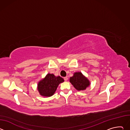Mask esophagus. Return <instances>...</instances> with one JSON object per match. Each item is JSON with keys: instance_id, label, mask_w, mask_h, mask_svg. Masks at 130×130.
<instances>
[{"instance_id": "esophagus-1", "label": "esophagus", "mask_w": 130, "mask_h": 130, "mask_svg": "<svg viewBox=\"0 0 130 130\" xmlns=\"http://www.w3.org/2000/svg\"><path fill=\"white\" fill-rule=\"evenodd\" d=\"M64 80H65V81H67L68 80V78H67V77H64Z\"/></svg>"}]
</instances>
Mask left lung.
Segmentation results:
<instances>
[{
	"label": "left lung",
	"mask_w": 130,
	"mask_h": 130,
	"mask_svg": "<svg viewBox=\"0 0 130 130\" xmlns=\"http://www.w3.org/2000/svg\"><path fill=\"white\" fill-rule=\"evenodd\" d=\"M69 82L79 91L85 90L90 85L89 80L83 75L81 72L73 73V76L69 79Z\"/></svg>",
	"instance_id": "1"
}]
</instances>
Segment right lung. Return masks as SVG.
<instances>
[{
  "mask_svg": "<svg viewBox=\"0 0 130 130\" xmlns=\"http://www.w3.org/2000/svg\"><path fill=\"white\" fill-rule=\"evenodd\" d=\"M64 81L60 76H55L48 73L45 77L40 80L38 84V90L40 95L44 97H51L54 95L59 85Z\"/></svg>",
  "mask_w": 130,
  "mask_h": 130,
  "instance_id": "obj_1",
  "label": "right lung"
}]
</instances>
